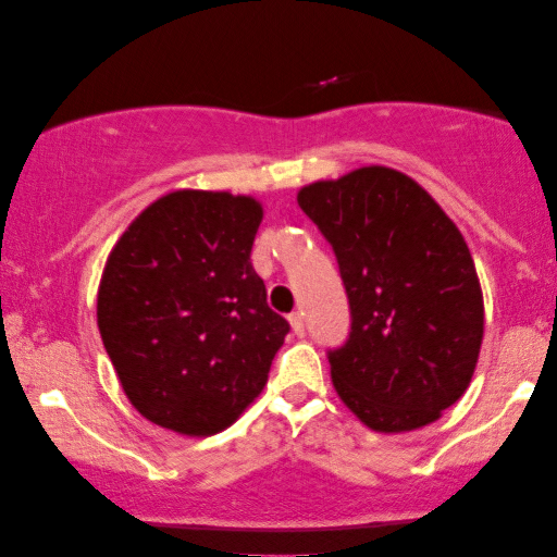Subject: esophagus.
I'll list each match as a JSON object with an SVG mask.
<instances>
[{"instance_id": "1", "label": "esophagus", "mask_w": 557, "mask_h": 557, "mask_svg": "<svg viewBox=\"0 0 557 557\" xmlns=\"http://www.w3.org/2000/svg\"><path fill=\"white\" fill-rule=\"evenodd\" d=\"M288 324H292L296 337H304V317L299 314V311H294V314L288 317Z\"/></svg>"}]
</instances>
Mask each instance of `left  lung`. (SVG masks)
Listing matches in <instances>:
<instances>
[{"instance_id":"8db88e82","label":"left lung","mask_w":557,"mask_h":557,"mask_svg":"<svg viewBox=\"0 0 557 557\" xmlns=\"http://www.w3.org/2000/svg\"><path fill=\"white\" fill-rule=\"evenodd\" d=\"M332 243L352 332L330 352L342 403L377 433L438 421L467 393L484 337L482 286L441 205L391 166H360L296 195Z\"/></svg>"}]
</instances>
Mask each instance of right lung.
<instances>
[{"label":"right lung","instance_id":"1","mask_svg":"<svg viewBox=\"0 0 557 557\" xmlns=\"http://www.w3.org/2000/svg\"><path fill=\"white\" fill-rule=\"evenodd\" d=\"M263 205L250 195L174 189L121 233L98 286V332L147 421L212 436L269 380L288 322L250 263Z\"/></svg>","mask_w":557,"mask_h":557}]
</instances>
